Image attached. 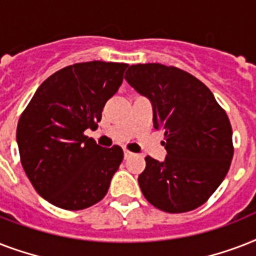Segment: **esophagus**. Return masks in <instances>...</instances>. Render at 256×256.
<instances>
[{
    "instance_id": "esophagus-1",
    "label": "esophagus",
    "mask_w": 256,
    "mask_h": 256,
    "mask_svg": "<svg viewBox=\"0 0 256 256\" xmlns=\"http://www.w3.org/2000/svg\"><path fill=\"white\" fill-rule=\"evenodd\" d=\"M134 156L130 150H128V148H124V160H128L130 156Z\"/></svg>"
}]
</instances>
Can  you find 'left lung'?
<instances>
[{
  "mask_svg": "<svg viewBox=\"0 0 256 256\" xmlns=\"http://www.w3.org/2000/svg\"><path fill=\"white\" fill-rule=\"evenodd\" d=\"M124 80L152 102L154 128L164 132L168 152L164 162L144 158L142 194L166 212L198 208L222 183L234 156L226 112L203 82L174 66L132 65Z\"/></svg>",
  "mask_w": 256,
  "mask_h": 256,
  "instance_id": "1",
  "label": "left lung"
}]
</instances>
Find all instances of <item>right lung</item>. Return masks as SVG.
I'll use <instances>...</instances> for the list:
<instances>
[{
    "instance_id": "obj_1",
    "label": "right lung",
    "mask_w": 256,
    "mask_h": 256,
    "mask_svg": "<svg viewBox=\"0 0 256 256\" xmlns=\"http://www.w3.org/2000/svg\"><path fill=\"white\" fill-rule=\"evenodd\" d=\"M128 64H74L50 76L17 124L22 168L42 198L84 210L108 194L124 160L120 146L100 148L85 130L98 128L104 104L124 81Z\"/></svg>"
}]
</instances>
